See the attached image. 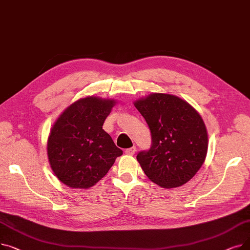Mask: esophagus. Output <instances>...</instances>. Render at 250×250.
Instances as JSON below:
<instances>
[{
	"instance_id": "34e87169",
	"label": "esophagus",
	"mask_w": 250,
	"mask_h": 250,
	"mask_svg": "<svg viewBox=\"0 0 250 250\" xmlns=\"http://www.w3.org/2000/svg\"><path fill=\"white\" fill-rule=\"evenodd\" d=\"M125 154L126 155H130V156H132V155H134L135 153H136V147L134 146V147H132V148H128V149H125Z\"/></svg>"
}]
</instances>
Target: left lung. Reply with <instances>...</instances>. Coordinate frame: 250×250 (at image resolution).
I'll return each instance as SVG.
<instances>
[{"mask_svg": "<svg viewBox=\"0 0 250 250\" xmlns=\"http://www.w3.org/2000/svg\"><path fill=\"white\" fill-rule=\"evenodd\" d=\"M135 106L152 136L150 149L137 155L144 172L161 188L183 186L207 156L208 133L202 116L187 101L170 94H150Z\"/></svg>", "mask_w": 250, "mask_h": 250, "instance_id": "8db88e82", "label": "left lung"}]
</instances>
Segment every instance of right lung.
Instances as JSON below:
<instances>
[{
    "instance_id": "1",
    "label": "right lung",
    "mask_w": 250,
    "mask_h": 250,
    "mask_svg": "<svg viewBox=\"0 0 250 250\" xmlns=\"http://www.w3.org/2000/svg\"><path fill=\"white\" fill-rule=\"evenodd\" d=\"M115 101L89 96L65 109L50 129L47 156L52 171L72 188H89L106 175L123 151L102 128Z\"/></svg>"
}]
</instances>
